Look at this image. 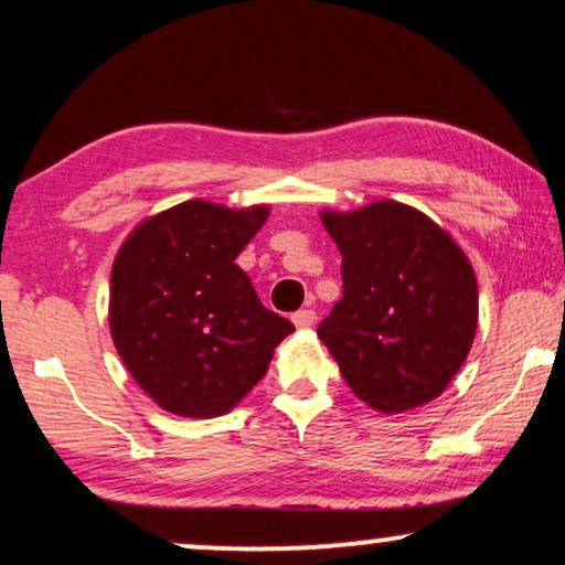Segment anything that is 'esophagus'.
<instances>
[{
  "label": "esophagus",
  "mask_w": 565,
  "mask_h": 565,
  "mask_svg": "<svg viewBox=\"0 0 565 565\" xmlns=\"http://www.w3.org/2000/svg\"><path fill=\"white\" fill-rule=\"evenodd\" d=\"M313 321H317V313H313L311 309H300L292 313V324H296L298 329H309Z\"/></svg>",
  "instance_id": "1"
}]
</instances>
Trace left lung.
<instances>
[{
  "instance_id": "8db88e82",
  "label": "left lung",
  "mask_w": 565,
  "mask_h": 565,
  "mask_svg": "<svg viewBox=\"0 0 565 565\" xmlns=\"http://www.w3.org/2000/svg\"><path fill=\"white\" fill-rule=\"evenodd\" d=\"M321 223L342 254L345 296L319 340L369 407L428 405L457 376L478 329L470 259L441 225L394 200L324 210Z\"/></svg>"
}]
</instances>
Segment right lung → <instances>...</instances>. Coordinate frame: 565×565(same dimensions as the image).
Instances as JSON below:
<instances>
[{
  "instance_id": "obj_1",
  "label": "right lung",
  "mask_w": 565,
  "mask_h": 565,
  "mask_svg": "<svg viewBox=\"0 0 565 565\" xmlns=\"http://www.w3.org/2000/svg\"><path fill=\"white\" fill-rule=\"evenodd\" d=\"M267 215V204L189 200L142 220L116 254L108 296L116 353L166 413H231L292 332L236 265Z\"/></svg>"
}]
</instances>
